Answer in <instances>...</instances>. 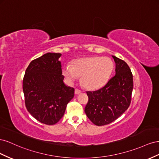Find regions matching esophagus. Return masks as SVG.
<instances>
[{
    "label": "esophagus",
    "instance_id": "34e87169",
    "mask_svg": "<svg viewBox=\"0 0 159 159\" xmlns=\"http://www.w3.org/2000/svg\"><path fill=\"white\" fill-rule=\"evenodd\" d=\"M80 93H81V90L78 89H75V94H79Z\"/></svg>",
    "mask_w": 159,
    "mask_h": 159
}]
</instances>
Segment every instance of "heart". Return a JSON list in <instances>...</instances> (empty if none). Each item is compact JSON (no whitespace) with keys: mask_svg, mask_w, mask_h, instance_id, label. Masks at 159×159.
<instances>
[{"mask_svg":"<svg viewBox=\"0 0 159 159\" xmlns=\"http://www.w3.org/2000/svg\"><path fill=\"white\" fill-rule=\"evenodd\" d=\"M114 69V62L108 57H91L74 61L72 66L65 65L63 73L70 81L82 76L83 87L90 90L101 88L109 79Z\"/></svg>","mask_w":159,"mask_h":159,"instance_id":"b5f03b06","label":"heart"}]
</instances>
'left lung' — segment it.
<instances>
[{"label":"left lung","mask_w":159,"mask_h":159,"mask_svg":"<svg viewBox=\"0 0 159 159\" xmlns=\"http://www.w3.org/2000/svg\"><path fill=\"white\" fill-rule=\"evenodd\" d=\"M116 74L97 90L87 91L89 101L84 108L93 124L103 126L117 119L129 107L133 89V74L124 61L112 56Z\"/></svg>","instance_id":"left-lung-1"}]
</instances>
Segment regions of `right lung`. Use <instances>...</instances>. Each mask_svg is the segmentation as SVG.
<instances>
[{
  "instance_id": "obj_1",
  "label": "right lung",
  "mask_w": 159,
  "mask_h": 159,
  "mask_svg": "<svg viewBox=\"0 0 159 159\" xmlns=\"http://www.w3.org/2000/svg\"><path fill=\"white\" fill-rule=\"evenodd\" d=\"M60 53L48 52L32 61L22 82L25 106L34 119L47 125L57 123L67 104L74 97L75 89L63 83Z\"/></svg>"
}]
</instances>
